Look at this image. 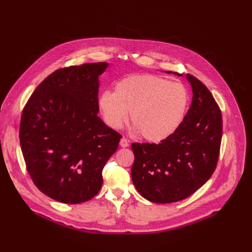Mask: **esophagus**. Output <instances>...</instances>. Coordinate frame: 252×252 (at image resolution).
I'll use <instances>...</instances> for the list:
<instances>
[{"label":"esophagus","mask_w":252,"mask_h":252,"mask_svg":"<svg viewBox=\"0 0 252 252\" xmlns=\"http://www.w3.org/2000/svg\"><path fill=\"white\" fill-rule=\"evenodd\" d=\"M128 146H129L128 140H127L125 137L121 138V140H120V147H122V148H127Z\"/></svg>","instance_id":"esophagus-1"}]
</instances>
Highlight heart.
<instances>
[{"mask_svg": "<svg viewBox=\"0 0 252 252\" xmlns=\"http://www.w3.org/2000/svg\"><path fill=\"white\" fill-rule=\"evenodd\" d=\"M190 101L188 88L155 75H131L120 80L114 89L102 92L97 106L103 122L121 128L130 113L134 132L146 140L159 142L171 136L182 125Z\"/></svg>", "mask_w": 252, "mask_h": 252, "instance_id": "heart-1", "label": "heart"}]
</instances>
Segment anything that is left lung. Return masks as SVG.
I'll list each match as a JSON object with an SVG mask.
<instances>
[{
	"label": "left lung",
	"instance_id": "obj_1",
	"mask_svg": "<svg viewBox=\"0 0 252 252\" xmlns=\"http://www.w3.org/2000/svg\"><path fill=\"white\" fill-rule=\"evenodd\" d=\"M182 77V74L166 71ZM193 98L182 125L156 143L134 142L131 177L147 200L166 204L184 200L204 185L217 167L222 135V118L207 87L187 75Z\"/></svg>",
	"mask_w": 252,
	"mask_h": 252
}]
</instances>
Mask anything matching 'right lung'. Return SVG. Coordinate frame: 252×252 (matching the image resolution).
Here are the masks:
<instances>
[{
	"label": "right lung",
	"instance_id": "obj_1",
	"mask_svg": "<svg viewBox=\"0 0 252 252\" xmlns=\"http://www.w3.org/2000/svg\"><path fill=\"white\" fill-rule=\"evenodd\" d=\"M106 63L55 70L23 109L19 139L28 172L51 199L80 204L96 195L120 135L97 116L98 77Z\"/></svg>",
	"mask_w": 252,
	"mask_h": 252
}]
</instances>
